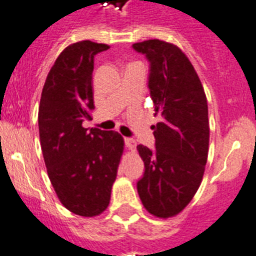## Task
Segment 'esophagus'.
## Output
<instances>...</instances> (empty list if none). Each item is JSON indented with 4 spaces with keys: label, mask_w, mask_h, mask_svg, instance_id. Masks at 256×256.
Segmentation results:
<instances>
[{
    "label": "esophagus",
    "mask_w": 256,
    "mask_h": 256,
    "mask_svg": "<svg viewBox=\"0 0 256 256\" xmlns=\"http://www.w3.org/2000/svg\"><path fill=\"white\" fill-rule=\"evenodd\" d=\"M125 145L128 150L134 151L136 148V140H134V138H125Z\"/></svg>",
    "instance_id": "obj_1"
}]
</instances>
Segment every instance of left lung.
I'll use <instances>...</instances> for the list:
<instances>
[{
	"instance_id": "obj_1",
	"label": "left lung",
	"mask_w": 256,
	"mask_h": 256,
	"mask_svg": "<svg viewBox=\"0 0 256 256\" xmlns=\"http://www.w3.org/2000/svg\"><path fill=\"white\" fill-rule=\"evenodd\" d=\"M132 47L150 61L154 115L161 116L152 126L156 148L138 146L145 164L138 192L150 214L168 219L188 206L204 176L210 138L206 95L192 64L176 44L148 40Z\"/></svg>"
}]
</instances>
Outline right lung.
<instances>
[{
  "instance_id": "obj_1",
  "label": "right lung",
  "mask_w": 256,
  "mask_h": 256,
  "mask_svg": "<svg viewBox=\"0 0 256 256\" xmlns=\"http://www.w3.org/2000/svg\"><path fill=\"white\" fill-rule=\"evenodd\" d=\"M108 48L88 40L68 44L50 70L40 100V142L50 181L61 204L85 218L102 214L110 204L125 146L116 131L82 126L95 108L94 56Z\"/></svg>"
}]
</instances>
